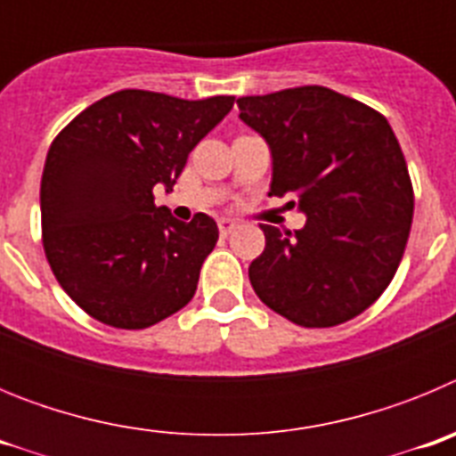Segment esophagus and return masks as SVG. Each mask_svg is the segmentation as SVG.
Segmentation results:
<instances>
[{
    "label": "esophagus",
    "instance_id": "obj_1",
    "mask_svg": "<svg viewBox=\"0 0 456 456\" xmlns=\"http://www.w3.org/2000/svg\"><path fill=\"white\" fill-rule=\"evenodd\" d=\"M216 225H219V232H221V235H224V237H225V235H231V232L237 228L235 221H232V219H225V216H221V219L216 221Z\"/></svg>",
    "mask_w": 456,
    "mask_h": 456
}]
</instances>
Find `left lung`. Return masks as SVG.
<instances>
[{"label": "left lung", "mask_w": 456, "mask_h": 456, "mask_svg": "<svg viewBox=\"0 0 456 456\" xmlns=\"http://www.w3.org/2000/svg\"><path fill=\"white\" fill-rule=\"evenodd\" d=\"M272 148L269 196L294 193L301 231L263 224L248 278L273 313L305 329L354 320L384 294L404 256L413 184L393 127L368 104L326 86L237 100Z\"/></svg>", "instance_id": "8db88e82"}]
</instances>
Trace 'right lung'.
Masks as SVG:
<instances>
[{
	"label": "right lung",
	"mask_w": 456,
	"mask_h": 456,
	"mask_svg": "<svg viewBox=\"0 0 456 456\" xmlns=\"http://www.w3.org/2000/svg\"><path fill=\"white\" fill-rule=\"evenodd\" d=\"M232 95L183 100L125 88L93 102L52 141L40 180L43 248L84 313L116 329H148L191 301L219 228L155 205L189 152L232 109Z\"/></svg>",
	"instance_id": "add662e5"
}]
</instances>
